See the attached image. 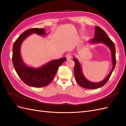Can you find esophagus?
<instances>
[{
    "instance_id": "34e87169",
    "label": "esophagus",
    "mask_w": 126,
    "mask_h": 126,
    "mask_svg": "<svg viewBox=\"0 0 126 126\" xmlns=\"http://www.w3.org/2000/svg\"><path fill=\"white\" fill-rule=\"evenodd\" d=\"M65 57H66L67 60H69V59H70L72 58V55L71 53H67V54H66Z\"/></svg>"
}]
</instances>
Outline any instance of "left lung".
Instances as JSON below:
<instances>
[{
    "label": "left lung",
    "instance_id": "obj_1",
    "mask_svg": "<svg viewBox=\"0 0 126 126\" xmlns=\"http://www.w3.org/2000/svg\"><path fill=\"white\" fill-rule=\"evenodd\" d=\"M90 43L91 44L103 43L109 47L111 53L112 64V67L111 70L109 72V73L106 76V78L102 81H101V82L98 83L92 82L85 78L83 73L82 68H81L79 60L76 58H74L73 59L75 62L74 76L77 83L79 84L80 86L85 88L96 89L103 86L107 82V81L110 78L112 73L113 70H114L116 63V49L114 43L107 35L106 32L98 26L95 27L94 38L90 40Z\"/></svg>",
    "mask_w": 126,
    "mask_h": 126
}]
</instances>
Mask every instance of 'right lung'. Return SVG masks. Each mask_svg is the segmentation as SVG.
<instances>
[{"instance_id":"obj_1","label":"right lung","mask_w":126,"mask_h":126,"mask_svg":"<svg viewBox=\"0 0 126 126\" xmlns=\"http://www.w3.org/2000/svg\"><path fill=\"white\" fill-rule=\"evenodd\" d=\"M45 30L39 28L28 29L23 32L14 43L12 59L14 67L23 82L32 87H41L49 84L54 78L59 66L66 60L65 58L52 60L37 68L28 66L23 62L20 54V48L24 40L32 33L45 35L47 34Z\"/></svg>"}]
</instances>
